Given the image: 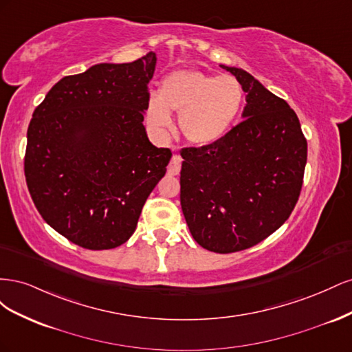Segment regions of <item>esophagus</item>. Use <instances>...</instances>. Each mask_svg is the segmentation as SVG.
<instances>
[{"label":"esophagus","mask_w":352,"mask_h":352,"mask_svg":"<svg viewBox=\"0 0 352 352\" xmlns=\"http://www.w3.org/2000/svg\"><path fill=\"white\" fill-rule=\"evenodd\" d=\"M180 164H182V158H180V155L175 154V155L172 157V160H170L168 173L173 175V176L179 175V172H180Z\"/></svg>","instance_id":"obj_1"}]
</instances>
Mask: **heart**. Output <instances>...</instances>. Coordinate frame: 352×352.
<instances>
[{"mask_svg": "<svg viewBox=\"0 0 352 352\" xmlns=\"http://www.w3.org/2000/svg\"><path fill=\"white\" fill-rule=\"evenodd\" d=\"M243 101L241 83L223 74L201 70H176L163 79L160 94H151L146 122L164 133L172 127V113H179L177 126L184 140L195 146L219 141L235 122Z\"/></svg>", "mask_w": 352, "mask_h": 352, "instance_id": "heart-1", "label": "heart"}]
</instances>
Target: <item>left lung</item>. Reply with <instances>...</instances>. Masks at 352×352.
I'll list each match as a JSON object with an SVG mask.
<instances>
[{
    "label": "left lung",
    "mask_w": 352,
    "mask_h": 352,
    "mask_svg": "<svg viewBox=\"0 0 352 352\" xmlns=\"http://www.w3.org/2000/svg\"><path fill=\"white\" fill-rule=\"evenodd\" d=\"M247 92L242 122L207 146L184 148L180 206L190 235L212 252L254 247L291 216L307 141L295 111L248 72L228 67Z\"/></svg>",
    "instance_id": "8db88e82"
}]
</instances>
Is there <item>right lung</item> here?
<instances>
[{
    "instance_id": "obj_1",
    "label": "right lung",
    "mask_w": 352,
    "mask_h": 352,
    "mask_svg": "<svg viewBox=\"0 0 352 352\" xmlns=\"http://www.w3.org/2000/svg\"><path fill=\"white\" fill-rule=\"evenodd\" d=\"M155 52L101 63L50 89L28 127L25 176L48 225L87 250L129 239L166 175L168 148L148 140L144 113Z\"/></svg>"
}]
</instances>
